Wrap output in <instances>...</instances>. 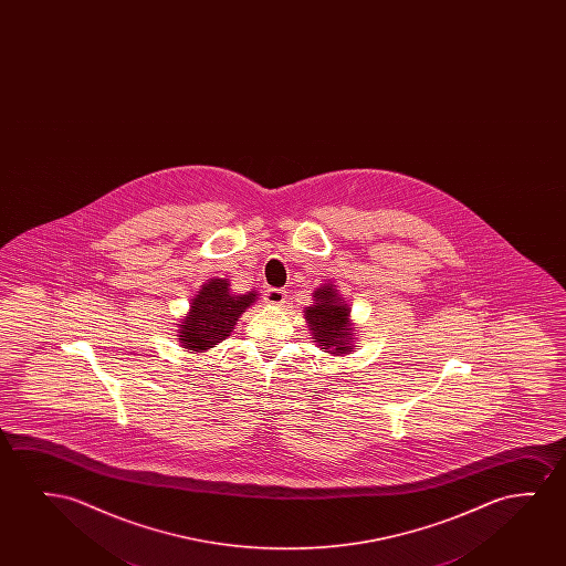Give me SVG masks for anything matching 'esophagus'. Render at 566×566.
Returning <instances> with one entry per match:
<instances>
[{
    "label": "esophagus",
    "instance_id": "obj_1",
    "mask_svg": "<svg viewBox=\"0 0 566 566\" xmlns=\"http://www.w3.org/2000/svg\"><path fill=\"white\" fill-rule=\"evenodd\" d=\"M263 300L271 305H284L286 303V290H280V287H269L264 290Z\"/></svg>",
    "mask_w": 566,
    "mask_h": 566
}]
</instances>
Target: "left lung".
I'll return each mask as SVG.
<instances>
[{
  "instance_id": "left-lung-1",
  "label": "left lung",
  "mask_w": 566,
  "mask_h": 566,
  "mask_svg": "<svg viewBox=\"0 0 566 566\" xmlns=\"http://www.w3.org/2000/svg\"><path fill=\"white\" fill-rule=\"evenodd\" d=\"M315 305L305 310V318L310 321L313 342L333 354H346L352 349V328L348 323V307L336 295L333 286L318 287L315 292Z\"/></svg>"
}]
</instances>
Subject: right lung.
<instances>
[{
	"instance_id": "right-lung-1",
	"label": "right lung",
	"mask_w": 566,
	"mask_h": 566,
	"mask_svg": "<svg viewBox=\"0 0 566 566\" xmlns=\"http://www.w3.org/2000/svg\"><path fill=\"white\" fill-rule=\"evenodd\" d=\"M228 286V280L212 279L195 297L184 325H179L178 340L187 349L205 352L214 348L218 342L230 336L241 313L255 302V292L233 295Z\"/></svg>"
}]
</instances>
